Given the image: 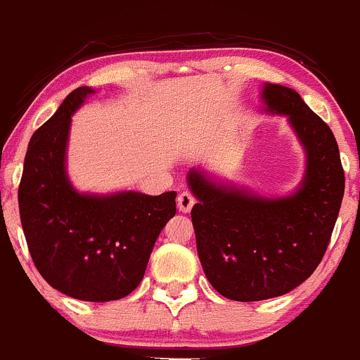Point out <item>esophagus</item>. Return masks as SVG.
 <instances>
[{"label": "esophagus", "instance_id": "1", "mask_svg": "<svg viewBox=\"0 0 360 360\" xmlns=\"http://www.w3.org/2000/svg\"><path fill=\"white\" fill-rule=\"evenodd\" d=\"M195 202L196 198L190 191H183L179 196H177V209L181 212H190L191 207L195 205Z\"/></svg>", "mask_w": 360, "mask_h": 360}]
</instances>
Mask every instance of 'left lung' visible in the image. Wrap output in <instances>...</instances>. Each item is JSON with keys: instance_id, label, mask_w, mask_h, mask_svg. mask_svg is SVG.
Wrapping results in <instances>:
<instances>
[{"instance_id": "1", "label": "left lung", "mask_w": 360, "mask_h": 360, "mask_svg": "<svg viewBox=\"0 0 360 360\" xmlns=\"http://www.w3.org/2000/svg\"><path fill=\"white\" fill-rule=\"evenodd\" d=\"M267 110L288 115L307 151L300 190L288 198H260L217 186L202 170L188 184L200 262L210 285L236 302H259L297 288L323 260L345 191L336 139L297 91L264 86Z\"/></svg>"}]
</instances>
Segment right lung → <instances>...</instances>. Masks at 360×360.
<instances>
[{
	"instance_id": "right-lung-1",
	"label": "right lung",
	"mask_w": 360,
	"mask_h": 360,
	"mask_svg": "<svg viewBox=\"0 0 360 360\" xmlns=\"http://www.w3.org/2000/svg\"><path fill=\"white\" fill-rule=\"evenodd\" d=\"M91 88H77L32 134L18 209L32 262L55 290L110 302L138 288L158 234L176 215V191L79 195L65 174L70 117Z\"/></svg>"
}]
</instances>
